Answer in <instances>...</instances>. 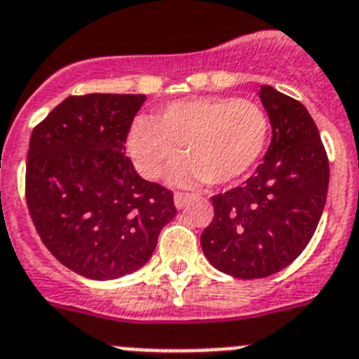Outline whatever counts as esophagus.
Here are the masks:
<instances>
[{"mask_svg": "<svg viewBox=\"0 0 359 359\" xmlns=\"http://www.w3.org/2000/svg\"><path fill=\"white\" fill-rule=\"evenodd\" d=\"M173 201H175V208H177V210H182L184 205L188 204L189 195H188V193H175V197H173Z\"/></svg>", "mask_w": 359, "mask_h": 359, "instance_id": "1", "label": "esophagus"}]
</instances>
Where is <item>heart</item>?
<instances>
[{"instance_id": "1", "label": "heart", "mask_w": 359, "mask_h": 359, "mask_svg": "<svg viewBox=\"0 0 359 359\" xmlns=\"http://www.w3.org/2000/svg\"><path fill=\"white\" fill-rule=\"evenodd\" d=\"M269 119L260 104L236 97H195L168 104L157 117H139L128 133V151L141 175L155 180L179 158L177 184H231L262 157Z\"/></svg>"}]
</instances>
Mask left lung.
<instances>
[{"mask_svg": "<svg viewBox=\"0 0 359 359\" xmlns=\"http://www.w3.org/2000/svg\"><path fill=\"white\" fill-rule=\"evenodd\" d=\"M271 144L242 186L211 197L213 222L201 245L213 267L235 278H266L300 257L316 231L329 189V161L304 104L260 86Z\"/></svg>", "mask_w": 359, "mask_h": 359, "instance_id": "left-lung-1", "label": "left lung"}]
</instances>
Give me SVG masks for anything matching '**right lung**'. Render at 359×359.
<instances>
[{
    "mask_svg": "<svg viewBox=\"0 0 359 359\" xmlns=\"http://www.w3.org/2000/svg\"><path fill=\"white\" fill-rule=\"evenodd\" d=\"M142 93L70 95L34 128L27 205L43 244L92 280L135 273L177 215L173 195L148 182L124 154Z\"/></svg>",
    "mask_w": 359,
    "mask_h": 359,
    "instance_id": "add662e5",
    "label": "right lung"
}]
</instances>
